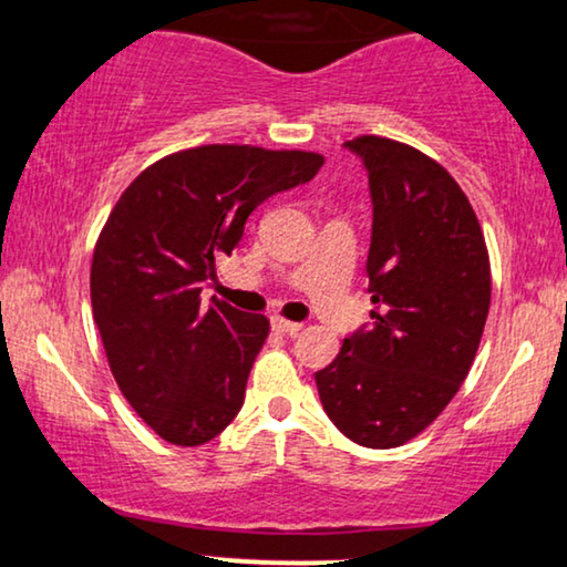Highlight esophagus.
<instances>
[{"instance_id":"obj_1","label":"esophagus","mask_w":567,"mask_h":567,"mask_svg":"<svg viewBox=\"0 0 567 567\" xmlns=\"http://www.w3.org/2000/svg\"><path fill=\"white\" fill-rule=\"evenodd\" d=\"M270 324H274V330L281 332V336H297V332L301 330L299 322L284 320V317H274V320H270Z\"/></svg>"}]
</instances>
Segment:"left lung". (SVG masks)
Here are the masks:
<instances>
[{"label":"left lung","instance_id":"1","mask_svg":"<svg viewBox=\"0 0 567 567\" xmlns=\"http://www.w3.org/2000/svg\"><path fill=\"white\" fill-rule=\"evenodd\" d=\"M346 146L369 173L374 309L315 382L343 436L394 449L429 429L467 379L491 309V258L467 196L436 159L382 136Z\"/></svg>","mask_w":567,"mask_h":567}]
</instances>
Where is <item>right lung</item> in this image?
<instances>
[{"label": "right lung", "instance_id": "obj_1", "mask_svg": "<svg viewBox=\"0 0 567 567\" xmlns=\"http://www.w3.org/2000/svg\"><path fill=\"white\" fill-rule=\"evenodd\" d=\"M324 157L206 144L154 162L123 190L90 270L92 315L123 398L175 446L235 421L270 322L227 301L200 305L262 200L309 183Z\"/></svg>", "mask_w": 567, "mask_h": 567}]
</instances>
